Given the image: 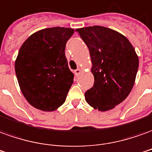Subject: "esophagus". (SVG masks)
<instances>
[{
    "label": "esophagus",
    "mask_w": 152,
    "mask_h": 152,
    "mask_svg": "<svg viewBox=\"0 0 152 152\" xmlns=\"http://www.w3.org/2000/svg\"><path fill=\"white\" fill-rule=\"evenodd\" d=\"M80 72H81V70L80 69H76V70H75L74 71V73H75V76H79V74L80 73Z\"/></svg>",
    "instance_id": "obj_1"
}]
</instances>
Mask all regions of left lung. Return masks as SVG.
<instances>
[{
  "label": "left lung",
  "mask_w": 152,
  "mask_h": 152,
  "mask_svg": "<svg viewBox=\"0 0 152 152\" xmlns=\"http://www.w3.org/2000/svg\"><path fill=\"white\" fill-rule=\"evenodd\" d=\"M91 54L94 86L85 93L94 109L107 111L128 97L135 82L138 57L128 39L103 26L76 28Z\"/></svg>",
  "instance_id": "left-lung-1"
}]
</instances>
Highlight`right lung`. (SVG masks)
Returning a JSON list of instances; mask_svg holds the SVG:
<instances>
[{"label": "right lung", "instance_id": "obj_1", "mask_svg": "<svg viewBox=\"0 0 152 152\" xmlns=\"http://www.w3.org/2000/svg\"><path fill=\"white\" fill-rule=\"evenodd\" d=\"M74 29L44 28L29 36L21 46L15 69L20 90L36 109L53 111L65 102L74 74L65 56Z\"/></svg>", "mask_w": 152, "mask_h": 152}]
</instances>
